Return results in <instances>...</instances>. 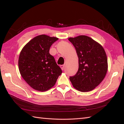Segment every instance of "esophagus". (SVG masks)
I'll list each match as a JSON object with an SVG mask.
<instances>
[{
    "label": "esophagus",
    "instance_id": "1",
    "mask_svg": "<svg viewBox=\"0 0 124 124\" xmlns=\"http://www.w3.org/2000/svg\"><path fill=\"white\" fill-rule=\"evenodd\" d=\"M60 67H61V68L62 69V70H63L65 68V66L64 65H61Z\"/></svg>",
    "mask_w": 124,
    "mask_h": 124
}]
</instances>
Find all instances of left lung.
<instances>
[{"mask_svg": "<svg viewBox=\"0 0 124 124\" xmlns=\"http://www.w3.org/2000/svg\"><path fill=\"white\" fill-rule=\"evenodd\" d=\"M78 58V69L70 77L73 87L82 92L91 91L103 81L108 71V59L103 47L90 37L69 38Z\"/></svg>", "mask_w": 124, "mask_h": 124, "instance_id": "obj_1", "label": "left lung"}]
</instances>
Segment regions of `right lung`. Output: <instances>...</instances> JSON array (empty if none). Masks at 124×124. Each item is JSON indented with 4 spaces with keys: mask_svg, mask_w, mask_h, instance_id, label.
<instances>
[{
    "mask_svg": "<svg viewBox=\"0 0 124 124\" xmlns=\"http://www.w3.org/2000/svg\"><path fill=\"white\" fill-rule=\"evenodd\" d=\"M58 38L46 35L37 36L22 48L18 58V68L23 79L36 91L45 92L55 85L62 73L53 56L51 46Z\"/></svg>",
    "mask_w": 124,
    "mask_h": 124,
    "instance_id": "right-lung-1",
    "label": "right lung"
}]
</instances>
